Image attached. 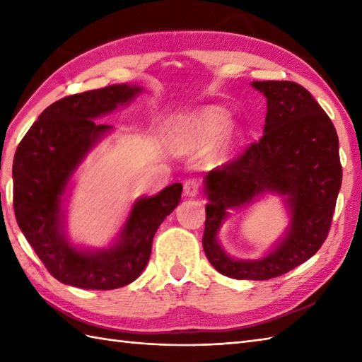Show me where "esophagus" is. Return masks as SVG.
Returning a JSON list of instances; mask_svg holds the SVG:
<instances>
[{
    "mask_svg": "<svg viewBox=\"0 0 362 362\" xmlns=\"http://www.w3.org/2000/svg\"><path fill=\"white\" fill-rule=\"evenodd\" d=\"M183 191L188 197H194L199 193V182L196 179H188L183 183Z\"/></svg>",
    "mask_w": 362,
    "mask_h": 362,
    "instance_id": "obj_1",
    "label": "esophagus"
}]
</instances>
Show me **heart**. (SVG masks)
<instances>
[{"instance_id":"heart-1","label":"heart","mask_w":362,"mask_h":362,"mask_svg":"<svg viewBox=\"0 0 362 362\" xmlns=\"http://www.w3.org/2000/svg\"><path fill=\"white\" fill-rule=\"evenodd\" d=\"M230 117L219 107H209L199 113L180 115L171 124V141L175 146H205L227 134Z\"/></svg>"}]
</instances>
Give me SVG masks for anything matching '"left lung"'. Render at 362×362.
Here are the masks:
<instances>
[{
  "label": "left lung",
  "mask_w": 362,
  "mask_h": 362,
  "mask_svg": "<svg viewBox=\"0 0 362 362\" xmlns=\"http://www.w3.org/2000/svg\"><path fill=\"white\" fill-rule=\"evenodd\" d=\"M267 99L263 136L240 157L205 177V255L222 275L269 280L305 263L327 240L342 183L339 140L332 119L311 93L289 81L252 82ZM266 192L285 196L290 227L276 247L258 260H236L217 241L228 209Z\"/></svg>",
  "instance_id": "8db88e82"
}]
</instances>
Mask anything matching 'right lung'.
<instances>
[{"label": "right lung", "instance_id": "add662e5", "mask_svg": "<svg viewBox=\"0 0 362 362\" xmlns=\"http://www.w3.org/2000/svg\"><path fill=\"white\" fill-rule=\"evenodd\" d=\"M141 87L121 83L59 99L42 112L13 157V211L18 227L48 272L82 289H117L136 280L148 264L161 222L180 202L182 183L135 201L117 243L78 249L64 230L62 197L71 175L112 126L95 121L129 104Z\"/></svg>", "mask_w": 362, "mask_h": 362}]
</instances>
